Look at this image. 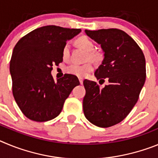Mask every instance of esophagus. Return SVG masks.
Wrapping results in <instances>:
<instances>
[{
	"instance_id": "esophagus-1",
	"label": "esophagus",
	"mask_w": 158,
	"mask_h": 158,
	"mask_svg": "<svg viewBox=\"0 0 158 158\" xmlns=\"http://www.w3.org/2000/svg\"><path fill=\"white\" fill-rule=\"evenodd\" d=\"M83 78H79V81H80V84L81 85H82L83 84Z\"/></svg>"
}]
</instances>
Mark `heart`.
<instances>
[{
    "mask_svg": "<svg viewBox=\"0 0 158 158\" xmlns=\"http://www.w3.org/2000/svg\"><path fill=\"white\" fill-rule=\"evenodd\" d=\"M77 44L85 51L88 52L87 58L91 60H96L99 58V54L96 51H93L94 50V44L91 40L86 36H81L77 40ZM69 53H70V43L69 42L65 43L62 48V58L64 60H67L69 58ZM93 66L91 63H85L82 65L73 63L69 65L65 68V72L69 74L73 75L77 77H85L89 73L93 71Z\"/></svg>",
    "mask_w": 158,
    "mask_h": 158,
    "instance_id": "heart-1",
    "label": "heart"
}]
</instances>
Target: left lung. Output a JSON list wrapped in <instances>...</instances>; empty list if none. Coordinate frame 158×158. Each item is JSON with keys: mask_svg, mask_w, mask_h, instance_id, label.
I'll return each mask as SVG.
<instances>
[{"mask_svg": "<svg viewBox=\"0 0 158 158\" xmlns=\"http://www.w3.org/2000/svg\"><path fill=\"white\" fill-rule=\"evenodd\" d=\"M85 31L104 52L95 76L104 81L107 78L109 83L100 89L96 82L84 81V114L96 126L109 127L123 120L139 100L146 81V59L136 42L123 31Z\"/></svg>", "mask_w": 158, "mask_h": 158, "instance_id": "obj_1", "label": "left lung"}]
</instances>
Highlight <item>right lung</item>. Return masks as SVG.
<instances>
[{
    "instance_id": "obj_1",
    "label": "right lung",
    "mask_w": 158,
    "mask_h": 158,
    "mask_svg": "<svg viewBox=\"0 0 158 158\" xmlns=\"http://www.w3.org/2000/svg\"><path fill=\"white\" fill-rule=\"evenodd\" d=\"M81 31L48 25L29 32L18 41L12 51L10 73L12 93L23 115L36 122H46L59 115L78 78L65 74L57 81L53 65L62 62V48L67 40Z\"/></svg>"
}]
</instances>
